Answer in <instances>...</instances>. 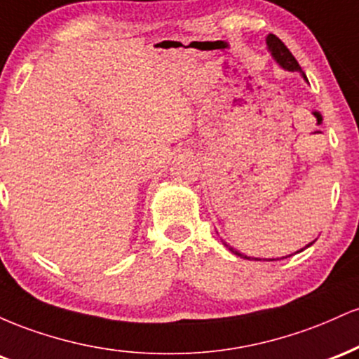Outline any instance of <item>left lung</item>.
<instances>
[{
  "mask_svg": "<svg viewBox=\"0 0 359 359\" xmlns=\"http://www.w3.org/2000/svg\"><path fill=\"white\" fill-rule=\"evenodd\" d=\"M266 47H269L270 55L273 57V60L277 62V64L280 65V67L283 69V71H288V72H300V76H302V77H304V81L307 82L306 74H304V72H302V69H300L299 62L295 60V57L292 55L290 50H288V48L285 47V43H283L282 40H280L277 35L270 34L269 36H266ZM314 241H316V240H314ZM314 241L309 243V245H306V248H309V246L314 245ZM222 245H224L226 248H228L229 251H231V253L236 255V257H241V258H245V259H257V262H259V259H262V258H251V257H246V255H243V253H240V251H238V250L231 248V246H229L228 243H224V241H222ZM306 248H302L300 251H304ZM300 251H295V253H300ZM295 253H294V255H295ZM288 257H292V255H287V257H282L280 259L288 258ZM263 259H266V258H263ZM277 259H278V258H277ZM266 262H275V258H269V259H266Z\"/></svg>",
  "mask_w": 359,
  "mask_h": 359,
  "instance_id": "8db88e82",
  "label": "left lung"
}]
</instances>
